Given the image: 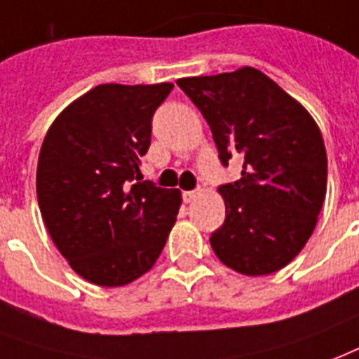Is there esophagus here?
I'll return each instance as SVG.
<instances>
[{
    "label": "esophagus",
    "instance_id": "obj_1",
    "mask_svg": "<svg viewBox=\"0 0 359 359\" xmlns=\"http://www.w3.org/2000/svg\"><path fill=\"white\" fill-rule=\"evenodd\" d=\"M196 198H198V190L182 191V199H184V203H191Z\"/></svg>",
    "mask_w": 359,
    "mask_h": 359
}]
</instances>
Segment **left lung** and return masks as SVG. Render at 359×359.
<instances>
[{
    "label": "left lung",
    "mask_w": 359,
    "mask_h": 359,
    "mask_svg": "<svg viewBox=\"0 0 359 359\" xmlns=\"http://www.w3.org/2000/svg\"><path fill=\"white\" fill-rule=\"evenodd\" d=\"M177 84L207 120L218 158L241 156V179L218 188L222 228L210 235L218 259L248 277L283 269L313 235L327 186L322 133L307 109L254 67Z\"/></svg>",
    "instance_id": "left-lung-1"
}]
</instances>
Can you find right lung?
I'll return each instance as SVG.
<instances>
[{"label": "right lung", "instance_id": "1", "mask_svg": "<svg viewBox=\"0 0 359 359\" xmlns=\"http://www.w3.org/2000/svg\"><path fill=\"white\" fill-rule=\"evenodd\" d=\"M171 90V82L100 84L46 131L37 163L41 216L88 283L124 286L144 275L177 220L180 191L143 180L139 171L152 116Z\"/></svg>", "mask_w": 359, "mask_h": 359}]
</instances>
